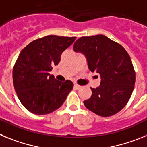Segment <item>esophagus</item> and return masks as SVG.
<instances>
[{"label":"esophagus","instance_id":"34e87169","mask_svg":"<svg viewBox=\"0 0 147 147\" xmlns=\"http://www.w3.org/2000/svg\"><path fill=\"white\" fill-rule=\"evenodd\" d=\"M74 87H75L76 89H78H78H81V86H80V85H78V84H74Z\"/></svg>","mask_w":147,"mask_h":147}]
</instances>
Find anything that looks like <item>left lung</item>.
<instances>
[{
    "label": "left lung",
    "instance_id": "obj_1",
    "mask_svg": "<svg viewBox=\"0 0 147 147\" xmlns=\"http://www.w3.org/2000/svg\"><path fill=\"white\" fill-rule=\"evenodd\" d=\"M74 51L86 56L91 72L100 75V85L91 88L92 96L85 107L102 117L118 113L127 105L135 83V72L127 52L121 44L103 35L81 37Z\"/></svg>",
    "mask_w": 147,
    "mask_h": 147
}]
</instances>
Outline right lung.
Segmentation results:
<instances>
[{
  "label": "right lung",
  "mask_w": 147,
  "mask_h": 147,
  "mask_svg": "<svg viewBox=\"0 0 147 147\" xmlns=\"http://www.w3.org/2000/svg\"><path fill=\"white\" fill-rule=\"evenodd\" d=\"M75 38L48 35L33 40L20 52L13 68V84L20 103L29 112L49 114L64 103L73 83L61 82L49 72Z\"/></svg>",
  "instance_id": "right-lung-1"
}]
</instances>
